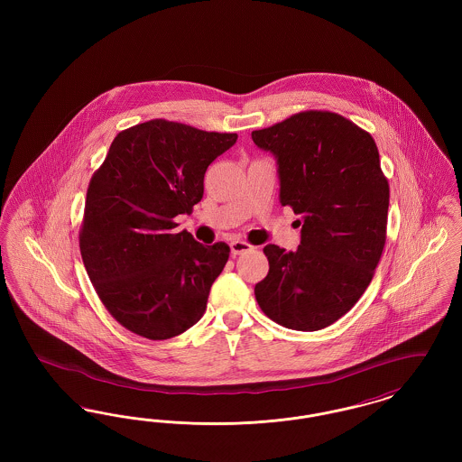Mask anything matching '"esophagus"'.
Segmentation results:
<instances>
[{
  "label": "esophagus",
  "instance_id": "obj_1",
  "mask_svg": "<svg viewBox=\"0 0 462 462\" xmlns=\"http://www.w3.org/2000/svg\"><path fill=\"white\" fill-rule=\"evenodd\" d=\"M253 249H254V247H253L249 242L239 241V239L230 242V251H232L234 256L242 254V253H247V251H253Z\"/></svg>",
  "mask_w": 462,
  "mask_h": 462
}]
</instances>
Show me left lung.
<instances>
[{"label": "left lung", "instance_id": "obj_1", "mask_svg": "<svg viewBox=\"0 0 462 462\" xmlns=\"http://www.w3.org/2000/svg\"><path fill=\"white\" fill-rule=\"evenodd\" d=\"M251 136L275 155L281 202L301 217L296 251L264 245L270 268L256 301L287 329H324L360 300L384 249L390 185L375 142L329 110L298 112Z\"/></svg>", "mask_w": 462, "mask_h": 462}]
</instances>
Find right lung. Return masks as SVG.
<instances>
[{
  "label": "right lung",
  "mask_w": 462,
  "mask_h": 462,
  "mask_svg": "<svg viewBox=\"0 0 462 462\" xmlns=\"http://www.w3.org/2000/svg\"><path fill=\"white\" fill-rule=\"evenodd\" d=\"M237 133L152 119L117 133L89 180L79 249L110 315L147 339H170L206 311L228 260L225 242L202 245L175 217L192 213L208 166Z\"/></svg>",
  "instance_id": "1"
}]
</instances>
